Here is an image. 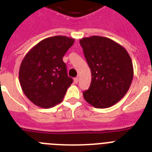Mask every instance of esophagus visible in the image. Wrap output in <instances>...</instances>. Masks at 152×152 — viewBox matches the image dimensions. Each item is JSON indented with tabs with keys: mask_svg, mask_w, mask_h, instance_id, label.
I'll return each instance as SVG.
<instances>
[{
	"mask_svg": "<svg viewBox=\"0 0 152 152\" xmlns=\"http://www.w3.org/2000/svg\"><path fill=\"white\" fill-rule=\"evenodd\" d=\"M74 82H75V84H77V82H78V77H75V78H74Z\"/></svg>",
	"mask_w": 152,
	"mask_h": 152,
	"instance_id": "esophagus-1",
	"label": "esophagus"
}]
</instances>
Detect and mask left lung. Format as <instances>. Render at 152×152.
<instances>
[{"instance_id":"left-lung-1","label":"left lung","mask_w":152,"mask_h":152,"mask_svg":"<svg viewBox=\"0 0 152 152\" xmlns=\"http://www.w3.org/2000/svg\"><path fill=\"white\" fill-rule=\"evenodd\" d=\"M80 44L91 71L90 88L83 92L84 98L96 108L111 107L126 94L132 82L134 69L130 55L107 37H83Z\"/></svg>"}]
</instances>
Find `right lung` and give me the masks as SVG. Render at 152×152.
Here are the masks:
<instances>
[{"label":"right lung","instance_id":"obj_1","mask_svg":"<svg viewBox=\"0 0 152 152\" xmlns=\"http://www.w3.org/2000/svg\"><path fill=\"white\" fill-rule=\"evenodd\" d=\"M75 39L48 37L26 54L19 69V81L26 97L35 105L49 108L62 102L73 79L67 76L63 57Z\"/></svg>","mask_w":152,"mask_h":152}]
</instances>
